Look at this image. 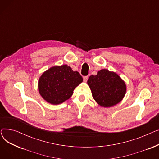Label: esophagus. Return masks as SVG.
<instances>
[{"label": "esophagus", "instance_id": "1", "mask_svg": "<svg viewBox=\"0 0 159 159\" xmlns=\"http://www.w3.org/2000/svg\"><path fill=\"white\" fill-rule=\"evenodd\" d=\"M88 79V76H86V77H83V80H84V82H87Z\"/></svg>", "mask_w": 159, "mask_h": 159}]
</instances>
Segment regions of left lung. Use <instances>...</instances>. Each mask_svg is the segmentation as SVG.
Masks as SVG:
<instances>
[{
  "label": "left lung",
  "mask_w": 159,
  "mask_h": 159,
  "mask_svg": "<svg viewBox=\"0 0 159 159\" xmlns=\"http://www.w3.org/2000/svg\"><path fill=\"white\" fill-rule=\"evenodd\" d=\"M92 96L98 104L108 107L119 103L126 92L124 81L115 72L102 69L88 80Z\"/></svg>",
  "instance_id": "obj_1"
}]
</instances>
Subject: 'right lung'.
Instances as JSON below:
<instances>
[{
  "label": "right lung",
  "instance_id": "add662e5",
  "mask_svg": "<svg viewBox=\"0 0 159 159\" xmlns=\"http://www.w3.org/2000/svg\"><path fill=\"white\" fill-rule=\"evenodd\" d=\"M83 81L77 71H73L68 65L52 67L39 78V93L46 101L59 104L69 99L73 90Z\"/></svg>",
  "mask_w": 159,
  "mask_h": 159
}]
</instances>
